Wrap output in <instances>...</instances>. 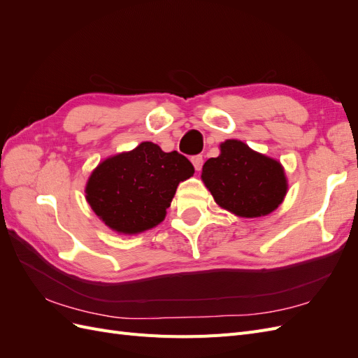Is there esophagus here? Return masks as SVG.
Returning <instances> with one entry per match:
<instances>
[{
	"label": "esophagus",
	"instance_id": "obj_1",
	"mask_svg": "<svg viewBox=\"0 0 358 358\" xmlns=\"http://www.w3.org/2000/svg\"><path fill=\"white\" fill-rule=\"evenodd\" d=\"M191 162H192L194 169H196L197 171L201 170V166H203V155H194V157H191Z\"/></svg>",
	"mask_w": 358,
	"mask_h": 358
}]
</instances>
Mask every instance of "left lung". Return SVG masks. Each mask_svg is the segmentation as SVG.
<instances>
[{"label": "left lung", "instance_id": "obj_1", "mask_svg": "<svg viewBox=\"0 0 358 358\" xmlns=\"http://www.w3.org/2000/svg\"><path fill=\"white\" fill-rule=\"evenodd\" d=\"M201 179L221 208L245 218L273 212L287 194L284 169L241 140H227L221 155L204 162Z\"/></svg>", "mask_w": 358, "mask_h": 358}]
</instances>
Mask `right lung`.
I'll list each match as a JSON object with an SVG mask.
<instances>
[{
	"mask_svg": "<svg viewBox=\"0 0 358 358\" xmlns=\"http://www.w3.org/2000/svg\"><path fill=\"white\" fill-rule=\"evenodd\" d=\"M192 173L189 159L178 150L162 152L145 142L103 161L88 180L86 200L110 229L136 234L164 220L179 182Z\"/></svg>",
	"mask_w": 358,
	"mask_h": 358,
	"instance_id": "right-lung-1",
	"label": "right lung"
}]
</instances>
